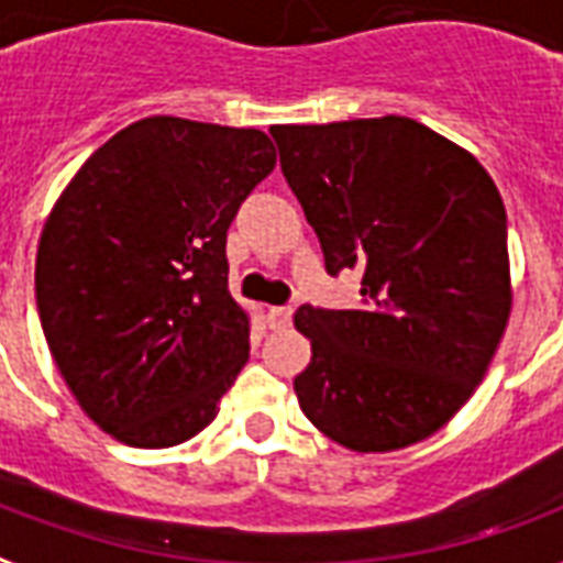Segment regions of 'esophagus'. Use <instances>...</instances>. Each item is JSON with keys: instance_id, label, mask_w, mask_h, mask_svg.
Returning <instances> with one entry per match:
<instances>
[{"instance_id": "1", "label": "esophagus", "mask_w": 563, "mask_h": 563, "mask_svg": "<svg viewBox=\"0 0 563 563\" xmlns=\"http://www.w3.org/2000/svg\"><path fill=\"white\" fill-rule=\"evenodd\" d=\"M266 318H269V327H273V330H285V327H290V321H294V309H290V306H273V309L266 311Z\"/></svg>"}]
</instances>
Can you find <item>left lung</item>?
<instances>
[{"label": "left lung", "mask_w": 563, "mask_h": 563, "mask_svg": "<svg viewBox=\"0 0 563 563\" xmlns=\"http://www.w3.org/2000/svg\"><path fill=\"white\" fill-rule=\"evenodd\" d=\"M282 174L330 276L363 273L360 309L299 306L302 413L356 453L453 420L510 321L507 212L483 164L408 117L273 125Z\"/></svg>", "instance_id": "1"}]
</instances>
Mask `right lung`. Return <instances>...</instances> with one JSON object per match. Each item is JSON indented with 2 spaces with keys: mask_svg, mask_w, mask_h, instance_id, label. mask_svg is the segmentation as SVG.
I'll use <instances>...</instances> for the list:
<instances>
[{
  "mask_svg": "<svg viewBox=\"0 0 563 563\" xmlns=\"http://www.w3.org/2000/svg\"><path fill=\"white\" fill-rule=\"evenodd\" d=\"M273 167L264 131L150 117L98 146L47 216L41 330L77 405L122 444L195 438L245 366L224 245Z\"/></svg>",
  "mask_w": 563,
  "mask_h": 563,
  "instance_id": "1",
  "label": "right lung"
}]
</instances>
